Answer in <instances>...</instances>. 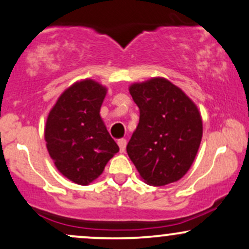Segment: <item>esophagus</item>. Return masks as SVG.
<instances>
[{
	"mask_svg": "<svg viewBox=\"0 0 249 249\" xmlns=\"http://www.w3.org/2000/svg\"><path fill=\"white\" fill-rule=\"evenodd\" d=\"M118 145H119L120 152H124L125 149H126V139H124V138L118 139Z\"/></svg>",
	"mask_w": 249,
	"mask_h": 249,
	"instance_id": "34e87169",
	"label": "esophagus"
}]
</instances>
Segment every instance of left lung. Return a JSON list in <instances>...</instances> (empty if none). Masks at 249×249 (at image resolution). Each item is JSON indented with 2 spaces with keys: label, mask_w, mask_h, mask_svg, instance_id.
Instances as JSON below:
<instances>
[{
  "label": "left lung",
  "mask_w": 249,
  "mask_h": 249,
  "mask_svg": "<svg viewBox=\"0 0 249 249\" xmlns=\"http://www.w3.org/2000/svg\"><path fill=\"white\" fill-rule=\"evenodd\" d=\"M139 123L126 151L146 184L162 187L181 179L200 147L203 124L195 103L165 78L129 87Z\"/></svg>",
  "instance_id": "8db88e82"
}]
</instances>
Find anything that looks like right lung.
<instances>
[{
	"mask_svg": "<svg viewBox=\"0 0 249 249\" xmlns=\"http://www.w3.org/2000/svg\"><path fill=\"white\" fill-rule=\"evenodd\" d=\"M106 93L92 79L76 81L62 92L46 120L48 154L59 173L76 184L97 179L119 151L100 117Z\"/></svg>",
	"mask_w": 249,
	"mask_h": 249,
	"instance_id": "right-lung-1",
	"label": "right lung"
}]
</instances>
